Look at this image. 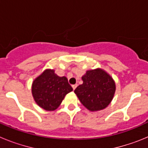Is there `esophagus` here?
Returning a JSON list of instances; mask_svg holds the SVG:
<instances>
[{"instance_id": "obj_1", "label": "esophagus", "mask_w": 148, "mask_h": 148, "mask_svg": "<svg viewBox=\"0 0 148 148\" xmlns=\"http://www.w3.org/2000/svg\"><path fill=\"white\" fill-rule=\"evenodd\" d=\"M72 87H73V90H75V89L77 87V84H73V85H72Z\"/></svg>"}]
</instances>
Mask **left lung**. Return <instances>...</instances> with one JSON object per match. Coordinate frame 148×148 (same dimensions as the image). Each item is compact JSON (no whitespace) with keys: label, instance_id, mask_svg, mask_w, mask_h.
<instances>
[{"label":"left lung","instance_id":"8db88e82","mask_svg":"<svg viewBox=\"0 0 148 148\" xmlns=\"http://www.w3.org/2000/svg\"><path fill=\"white\" fill-rule=\"evenodd\" d=\"M82 78L83 84L74 90L81 103L90 111L107 108L116 91L113 78L104 70L98 68L87 70Z\"/></svg>","mask_w":148,"mask_h":148}]
</instances>
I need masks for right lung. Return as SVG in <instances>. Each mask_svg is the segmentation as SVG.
Returning <instances> with one entry per match:
<instances>
[{
	"instance_id": "right-lung-1",
	"label": "right lung",
	"mask_w": 148,
	"mask_h": 148,
	"mask_svg": "<svg viewBox=\"0 0 148 148\" xmlns=\"http://www.w3.org/2000/svg\"><path fill=\"white\" fill-rule=\"evenodd\" d=\"M73 91L65 76L60 77L54 70H44L32 82V93L35 102L45 110L58 108L65 95Z\"/></svg>"
}]
</instances>
